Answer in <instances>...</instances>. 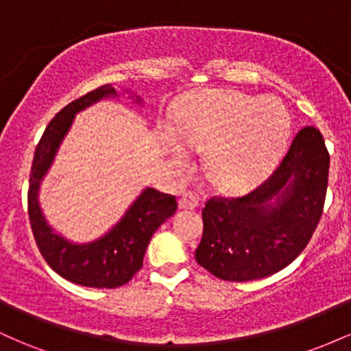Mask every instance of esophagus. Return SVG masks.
<instances>
[{"label":"esophagus","mask_w":351,"mask_h":351,"mask_svg":"<svg viewBox=\"0 0 351 351\" xmlns=\"http://www.w3.org/2000/svg\"><path fill=\"white\" fill-rule=\"evenodd\" d=\"M198 203H199V198L191 191L183 193L178 199V206L181 209H195L196 206H198Z\"/></svg>","instance_id":"esophagus-1"}]
</instances>
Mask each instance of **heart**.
<instances>
[{
  "label": "heart",
  "mask_w": 351,
  "mask_h": 351,
  "mask_svg": "<svg viewBox=\"0 0 351 351\" xmlns=\"http://www.w3.org/2000/svg\"><path fill=\"white\" fill-rule=\"evenodd\" d=\"M291 132L287 110L272 100L231 90H204L189 99L175 117L173 134L181 143L204 153L208 178L229 191L245 189L267 175ZM176 165L186 152L171 134L163 135Z\"/></svg>",
  "instance_id": "heart-1"
}]
</instances>
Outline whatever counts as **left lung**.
Instances as JSON below:
<instances>
[{
  "label": "left lung",
  "mask_w": 351,
  "mask_h": 351,
  "mask_svg": "<svg viewBox=\"0 0 351 351\" xmlns=\"http://www.w3.org/2000/svg\"><path fill=\"white\" fill-rule=\"evenodd\" d=\"M328 168L324 136L304 127L261 186L241 198L208 199L196 263L231 282L263 279L287 267L324 213Z\"/></svg>",
  "instance_id": "left-lung-1"
}]
</instances>
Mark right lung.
Here are the masks:
<instances>
[{
	"label": "right lung",
	"mask_w": 351,
	"mask_h": 351,
	"mask_svg": "<svg viewBox=\"0 0 351 351\" xmlns=\"http://www.w3.org/2000/svg\"><path fill=\"white\" fill-rule=\"evenodd\" d=\"M114 97H119V94L110 84H107L64 107L44 130L31 167L27 215L36 244L52 271L84 287L115 289L127 284L142 269L145 251L153 232L176 211L175 196L165 195L155 188H145L122 219L92 243H71L47 224L39 206V186L49 171L75 114L94 106L99 100ZM135 102L138 104L142 100L135 97Z\"/></svg>",
	"instance_id": "add662e5"
}]
</instances>
